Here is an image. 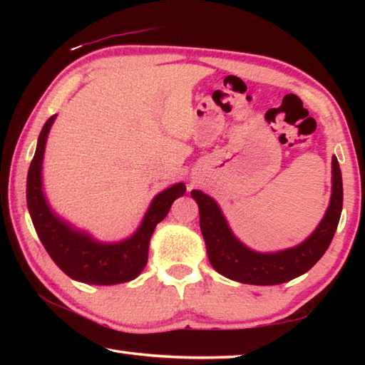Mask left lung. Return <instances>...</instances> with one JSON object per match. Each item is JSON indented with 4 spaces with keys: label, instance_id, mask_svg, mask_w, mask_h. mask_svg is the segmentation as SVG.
I'll list each match as a JSON object with an SVG mask.
<instances>
[{
    "label": "left lung",
    "instance_id": "left-lung-1",
    "mask_svg": "<svg viewBox=\"0 0 365 365\" xmlns=\"http://www.w3.org/2000/svg\"><path fill=\"white\" fill-rule=\"evenodd\" d=\"M200 207V227L209 262L227 279L248 285H279L312 267L331 243L343 209V180L338 159L331 158V196L324 219L304 242L293 248L261 252L235 237L217 201L200 190L191 191Z\"/></svg>",
    "mask_w": 365,
    "mask_h": 365
}]
</instances>
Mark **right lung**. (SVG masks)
Masks as SVG:
<instances>
[{
  "mask_svg": "<svg viewBox=\"0 0 365 365\" xmlns=\"http://www.w3.org/2000/svg\"><path fill=\"white\" fill-rule=\"evenodd\" d=\"M54 120L56 114L41 128L27 175V206L40 242L54 264L72 280L88 285H117L137 279L148 262L154 228L168 215L172 202L185 195L187 187L180 182L154 196L141 224L128 238L114 243L100 242L54 212L43 191V158Z\"/></svg>",
  "mask_w": 365,
  "mask_h": 365,
  "instance_id": "add662e5",
  "label": "right lung"
}]
</instances>
